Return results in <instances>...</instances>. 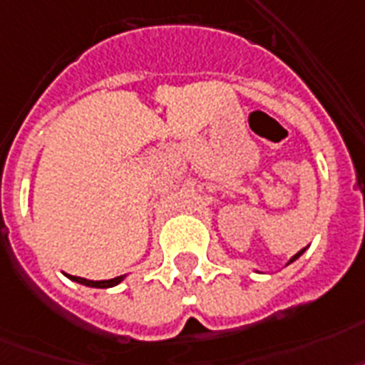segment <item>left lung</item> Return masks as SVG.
Wrapping results in <instances>:
<instances>
[{
	"label": "left lung",
	"mask_w": 365,
	"mask_h": 365,
	"mask_svg": "<svg viewBox=\"0 0 365 365\" xmlns=\"http://www.w3.org/2000/svg\"><path fill=\"white\" fill-rule=\"evenodd\" d=\"M304 251H306V247H304V250H302V251H298V253H296V255H294V257H292V259H290V260H289V262H287V264H290V262H294V260H296V259H298V257H300V255H302V253H304Z\"/></svg>",
	"instance_id": "left-lung-1"
}]
</instances>
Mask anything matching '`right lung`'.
Here are the masks:
<instances>
[{"instance_id": "right-lung-1", "label": "right lung", "mask_w": 365, "mask_h": 365, "mask_svg": "<svg viewBox=\"0 0 365 365\" xmlns=\"http://www.w3.org/2000/svg\"><path fill=\"white\" fill-rule=\"evenodd\" d=\"M67 275V274H65ZM71 281H75V283H80V285H86V287H96V289H108V287H114L118 283L125 279V275H118L114 279H105V281H91V279H86V277H76V275H67Z\"/></svg>"}]
</instances>
